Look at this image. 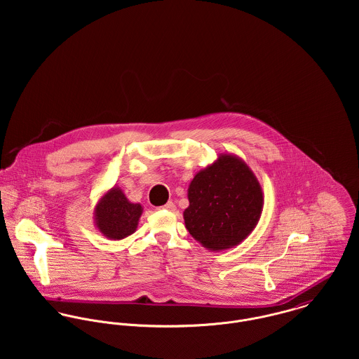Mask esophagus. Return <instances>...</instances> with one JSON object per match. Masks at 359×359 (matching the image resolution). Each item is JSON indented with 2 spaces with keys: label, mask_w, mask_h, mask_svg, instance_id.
Instances as JSON below:
<instances>
[{
  "label": "esophagus",
  "mask_w": 359,
  "mask_h": 359,
  "mask_svg": "<svg viewBox=\"0 0 359 359\" xmlns=\"http://www.w3.org/2000/svg\"><path fill=\"white\" fill-rule=\"evenodd\" d=\"M160 208L167 210V211H175V205H174L172 202H168V203H165V205H163V207H160Z\"/></svg>",
  "instance_id": "1"
}]
</instances>
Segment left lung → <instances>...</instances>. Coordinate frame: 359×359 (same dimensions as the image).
<instances>
[{
	"instance_id": "8db88e82",
	"label": "left lung",
	"mask_w": 359,
	"mask_h": 359,
	"mask_svg": "<svg viewBox=\"0 0 359 359\" xmlns=\"http://www.w3.org/2000/svg\"><path fill=\"white\" fill-rule=\"evenodd\" d=\"M184 221L191 236L211 252L242 243L257 226L264 194L252 168L236 154H219L188 188Z\"/></svg>"
}]
</instances>
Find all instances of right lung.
<instances>
[{
  "instance_id": "add662e5",
  "label": "right lung",
  "mask_w": 359,
  "mask_h": 359,
  "mask_svg": "<svg viewBox=\"0 0 359 359\" xmlns=\"http://www.w3.org/2000/svg\"><path fill=\"white\" fill-rule=\"evenodd\" d=\"M142 211V205L130 202L118 187H113L95 205V226L104 238L121 241L137 231Z\"/></svg>"
}]
</instances>
